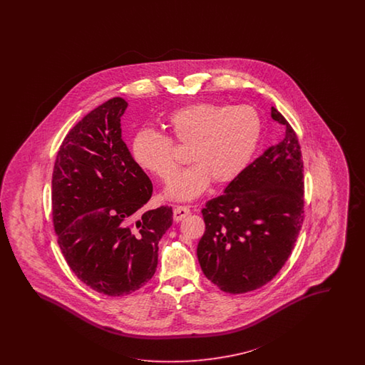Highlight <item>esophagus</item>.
I'll use <instances>...</instances> for the list:
<instances>
[{
	"label": "esophagus",
	"instance_id": "34e87169",
	"mask_svg": "<svg viewBox=\"0 0 365 365\" xmlns=\"http://www.w3.org/2000/svg\"><path fill=\"white\" fill-rule=\"evenodd\" d=\"M190 212H191V210H190V207H187V206H177L174 209V221H182Z\"/></svg>",
	"mask_w": 365,
	"mask_h": 365
}]
</instances>
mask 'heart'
Wrapping results in <instances>:
<instances>
[{
  "instance_id": "obj_1",
  "label": "heart",
  "mask_w": 365,
  "mask_h": 365,
  "mask_svg": "<svg viewBox=\"0 0 365 365\" xmlns=\"http://www.w3.org/2000/svg\"><path fill=\"white\" fill-rule=\"evenodd\" d=\"M167 124L175 142L190 145L187 158L192 162L167 183V197L178 200L197 198L211 179L226 183L238 177L261 136V119L250 106L195 103L170 113ZM133 155L139 166L162 179L177 170L171 139L153 130L136 133Z\"/></svg>"
}]
</instances>
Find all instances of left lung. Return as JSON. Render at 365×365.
Here are the masks:
<instances>
[{
	"label": "left lung",
	"instance_id": "left-lung-1",
	"mask_svg": "<svg viewBox=\"0 0 365 365\" xmlns=\"http://www.w3.org/2000/svg\"><path fill=\"white\" fill-rule=\"evenodd\" d=\"M285 138L202 209L206 230L197 249L205 276L241 294L272 281L292 253L304 221V163L297 135L272 107Z\"/></svg>",
	"mask_w": 365,
	"mask_h": 365
}]
</instances>
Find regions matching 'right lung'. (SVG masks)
Here are the masks:
<instances>
[{
    "mask_svg": "<svg viewBox=\"0 0 365 365\" xmlns=\"http://www.w3.org/2000/svg\"><path fill=\"white\" fill-rule=\"evenodd\" d=\"M127 101L113 98L68 133L56 156L52 215L66 264L106 296L130 294L158 266V243L173 225V209L145 210L150 178L122 139Z\"/></svg>",
    "mask_w": 365,
    "mask_h": 365,
    "instance_id": "1",
    "label": "right lung"
}]
</instances>
